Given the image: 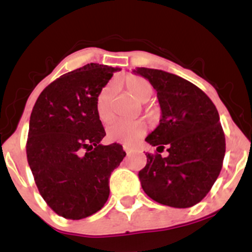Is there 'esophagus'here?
<instances>
[{"mask_svg":"<svg viewBox=\"0 0 252 252\" xmlns=\"http://www.w3.org/2000/svg\"><path fill=\"white\" fill-rule=\"evenodd\" d=\"M123 149H124V152L126 153V154H130V153H131V149H130L129 147H126V146H123Z\"/></svg>","mask_w":252,"mask_h":252,"instance_id":"34e87169","label":"esophagus"}]
</instances>
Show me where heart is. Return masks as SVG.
Returning a JSON list of instances; mask_svg holds the SVG:
<instances>
[{"instance_id": "heart-1", "label": "heart", "mask_w": 252, "mask_h": 252, "mask_svg": "<svg viewBox=\"0 0 252 252\" xmlns=\"http://www.w3.org/2000/svg\"><path fill=\"white\" fill-rule=\"evenodd\" d=\"M124 85L130 94L138 102L146 103L153 94V85L148 80L138 76H128L123 80ZM116 94V84L109 83L100 90L96 99V111L102 122H109L114 117L112 110V98ZM147 126L142 121H114L106 130V136L112 142L126 144L134 143L136 140L146 134Z\"/></svg>"}]
</instances>
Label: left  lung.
Listing matches in <instances>:
<instances>
[{
	"instance_id": "1",
	"label": "left lung",
	"mask_w": 252,
	"mask_h": 252,
	"mask_svg": "<svg viewBox=\"0 0 252 252\" xmlns=\"http://www.w3.org/2000/svg\"><path fill=\"white\" fill-rule=\"evenodd\" d=\"M158 92L160 124L146 137L168 155L146 154L138 172L141 186L153 200L176 209L194 206L206 196L221 170L225 135L212 100L198 86L176 74L137 67Z\"/></svg>"
}]
</instances>
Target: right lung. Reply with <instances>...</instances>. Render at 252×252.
Instances as JSON below:
<instances>
[{
	"instance_id": "obj_1",
	"label": "right lung",
	"mask_w": 252,
	"mask_h": 252,
	"mask_svg": "<svg viewBox=\"0 0 252 252\" xmlns=\"http://www.w3.org/2000/svg\"><path fill=\"white\" fill-rule=\"evenodd\" d=\"M120 68L88 63L63 74L40 94L31 114L26 150L43 200L66 219L86 218L109 198V178L126 156L103 146L98 94Z\"/></svg>"
}]
</instances>
